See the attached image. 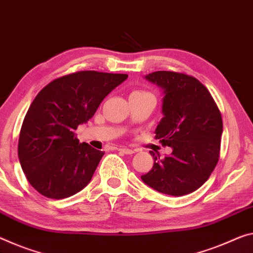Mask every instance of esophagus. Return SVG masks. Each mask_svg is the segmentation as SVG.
Here are the masks:
<instances>
[{
    "instance_id": "34e87169",
    "label": "esophagus",
    "mask_w": 253,
    "mask_h": 253,
    "mask_svg": "<svg viewBox=\"0 0 253 253\" xmlns=\"http://www.w3.org/2000/svg\"><path fill=\"white\" fill-rule=\"evenodd\" d=\"M118 150L120 151V153L126 154V155H132V154H134V150H132V149H130V148H119Z\"/></svg>"
}]
</instances>
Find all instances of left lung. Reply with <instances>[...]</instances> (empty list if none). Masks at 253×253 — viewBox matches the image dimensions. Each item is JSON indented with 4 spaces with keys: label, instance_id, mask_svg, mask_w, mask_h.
Segmentation results:
<instances>
[{
    "label": "left lung",
    "instance_id": "obj_1",
    "mask_svg": "<svg viewBox=\"0 0 253 253\" xmlns=\"http://www.w3.org/2000/svg\"><path fill=\"white\" fill-rule=\"evenodd\" d=\"M146 79L163 89V119L156 139L172 148L169 156L154 157L141 180L156 191L185 196L208 180L219 158L223 120L212 96L199 80L185 73L156 71Z\"/></svg>",
    "mask_w": 253,
    "mask_h": 253
}]
</instances>
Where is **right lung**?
Listing matches in <instances>:
<instances>
[{
	"label": "right lung",
	"instance_id": "right-lung-1",
	"mask_svg": "<svg viewBox=\"0 0 253 253\" xmlns=\"http://www.w3.org/2000/svg\"><path fill=\"white\" fill-rule=\"evenodd\" d=\"M127 75L79 71L53 80L35 97L23 119L18 156L35 190L64 199L90 182L104 153L79 143L75 131Z\"/></svg>",
	"mask_w": 253,
	"mask_h": 253
}]
</instances>
